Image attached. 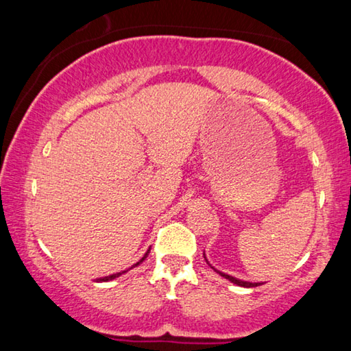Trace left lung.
<instances>
[{
  "label": "left lung",
  "mask_w": 351,
  "mask_h": 351,
  "mask_svg": "<svg viewBox=\"0 0 351 351\" xmlns=\"http://www.w3.org/2000/svg\"><path fill=\"white\" fill-rule=\"evenodd\" d=\"M206 258V257H204ZM207 261V260H206ZM215 269V268H213ZM218 272V271H217ZM219 274H221L224 278H228V280H230L232 283H235V285H239V287H245V288H254V287H260L261 283H252V282H245V280H240V278H235V277H232V276H229V274H224V272H219Z\"/></svg>",
  "instance_id": "1"
}]
</instances>
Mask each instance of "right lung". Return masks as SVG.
I'll return each mask as SVG.
<instances>
[{
    "label": "right lung",
    "instance_id": "right-lung-1",
    "mask_svg": "<svg viewBox=\"0 0 351 351\" xmlns=\"http://www.w3.org/2000/svg\"><path fill=\"white\" fill-rule=\"evenodd\" d=\"M147 255H148V252L144 255V257H142L141 258V261H144L145 260V257H147ZM141 261H138V263H136V265H133L132 266V268H134V266H138L139 263H141ZM123 272H127V271H122V272H117V274H112V276H108V277H104V278H97V280L99 282H108V280H112V278H116V277H119V276H121V274H123Z\"/></svg>",
    "mask_w": 351,
    "mask_h": 351
}]
</instances>
